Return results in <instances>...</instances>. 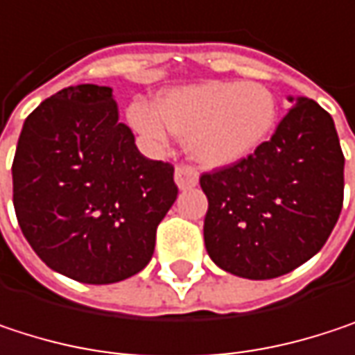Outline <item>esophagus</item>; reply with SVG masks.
Returning <instances> with one entry per match:
<instances>
[{
  "label": "esophagus",
  "instance_id": "1",
  "mask_svg": "<svg viewBox=\"0 0 355 355\" xmlns=\"http://www.w3.org/2000/svg\"><path fill=\"white\" fill-rule=\"evenodd\" d=\"M175 182H177V187L180 191L193 189V187H197V182H199V175H197V171L191 168V166H178L177 171H175Z\"/></svg>",
  "mask_w": 355,
  "mask_h": 355
}]
</instances>
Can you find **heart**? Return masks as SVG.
Wrapping results in <instances>:
<instances>
[{
    "mask_svg": "<svg viewBox=\"0 0 355 355\" xmlns=\"http://www.w3.org/2000/svg\"><path fill=\"white\" fill-rule=\"evenodd\" d=\"M279 105L261 82H201L162 92L154 107L135 101L127 108L131 127L152 144L168 131L184 137L187 154L211 168L252 156L273 133Z\"/></svg>",
    "mask_w": 355,
    "mask_h": 355,
    "instance_id": "b5f03b06",
    "label": "heart"
}]
</instances>
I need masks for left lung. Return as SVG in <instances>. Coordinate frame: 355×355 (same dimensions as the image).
Returning <instances> with one entry per match:
<instances>
[{"instance_id": "8db88e82", "label": "left lung", "mask_w": 355, "mask_h": 355, "mask_svg": "<svg viewBox=\"0 0 355 355\" xmlns=\"http://www.w3.org/2000/svg\"><path fill=\"white\" fill-rule=\"evenodd\" d=\"M292 108L247 160L199 178L211 261L239 277L273 279L327 243L343 205V152L331 114L315 101Z\"/></svg>"}]
</instances>
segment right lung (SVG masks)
Instances as JSON below:
<instances>
[{
    "mask_svg": "<svg viewBox=\"0 0 355 355\" xmlns=\"http://www.w3.org/2000/svg\"><path fill=\"white\" fill-rule=\"evenodd\" d=\"M173 175L171 164L137 150L112 88L69 86L24 121L12 164L14 209L53 271L114 284L150 263L156 228L177 199Z\"/></svg>",
    "mask_w": 355,
    "mask_h": 355,
    "instance_id": "add662e5",
    "label": "right lung"
}]
</instances>
